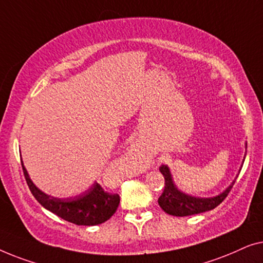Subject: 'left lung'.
<instances>
[{"label":"left lung","instance_id":"8db88e82","mask_svg":"<svg viewBox=\"0 0 263 263\" xmlns=\"http://www.w3.org/2000/svg\"><path fill=\"white\" fill-rule=\"evenodd\" d=\"M160 172L162 173V175L164 176L165 183L163 193H162L161 197L158 198V205L161 206V209L163 210L165 213L175 217L192 216V214H198L206 212V211L213 210L214 207H217L228 197L229 192L231 191V188L234 186L236 181L235 179L227 190L221 192L220 194L216 195V197L199 198L184 193V192L180 191L179 188H177L175 182H174L172 173H170L168 165L162 164L160 167Z\"/></svg>","mask_w":263,"mask_h":263}]
</instances>
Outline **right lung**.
<instances>
[{
  "label": "right lung",
  "mask_w": 263,
  "mask_h": 263,
  "mask_svg": "<svg viewBox=\"0 0 263 263\" xmlns=\"http://www.w3.org/2000/svg\"><path fill=\"white\" fill-rule=\"evenodd\" d=\"M22 170L29 191L34 195L38 202L50 212L57 214L62 219L76 225L93 227L105 223L116 213L119 206L120 197L103 191L98 182L82 194L71 198H56L44 193L33 183L21 160Z\"/></svg>",
  "instance_id": "right-lung-1"
}]
</instances>
